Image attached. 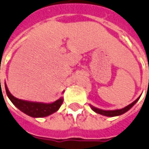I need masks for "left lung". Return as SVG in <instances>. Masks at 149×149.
<instances>
[{"label": "left lung", "mask_w": 149, "mask_h": 149, "mask_svg": "<svg viewBox=\"0 0 149 149\" xmlns=\"http://www.w3.org/2000/svg\"><path fill=\"white\" fill-rule=\"evenodd\" d=\"M139 98H138V99H137L135 101H134L132 103H131L130 105H128L127 107H124V108H123V109H116V110H102V109H97V108L92 107V106H91V107H92V109H93V111H95V113H97L104 115V116H119V115H121V114L124 113H126L127 111H128L129 109H131V107H133L134 105L135 104L136 102H138V100H139Z\"/></svg>", "instance_id": "8db88e82"}]
</instances>
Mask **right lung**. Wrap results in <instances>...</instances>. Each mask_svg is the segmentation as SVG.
<instances>
[{
	"instance_id": "add662e5",
	"label": "right lung",
	"mask_w": 149,
	"mask_h": 149,
	"mask_svg": "<svg viewBox=\"0 0 149 149\" xmlns=\"http://www.w3.org/2000/svg\"><path fill=\"white\" fill-rule=\"evenodd\" d=\"M5 90H6L7 95L8 96L11 102L18 109H20L22 112L33 117H43V116H49L50 114L54 113L56 110H58L63 102V99H60L53 103H49V104L42 103V102H29L25 100H18L13 96L8 91L6 85H5Z\"/></svg>"
}]
</instances>
